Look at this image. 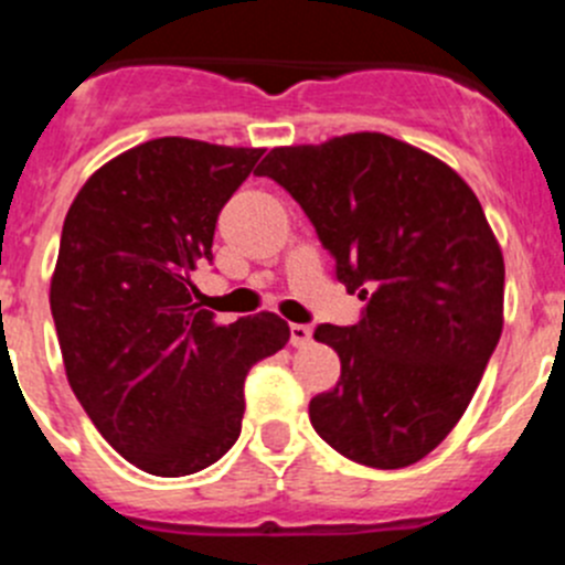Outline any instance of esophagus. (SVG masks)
Masks as SVG:
<instances>
[{"label":"esophagus","instance_id":"obj_1","mask_svg":"<svg viewBox=\"0 0 565 565\" xmlns=\"http://www.w3.org/2000/svg\"><path fill=\"white\" fill-rule=\"evenodd\" d=\"M289 342H292L295 348H303L312 342V329H309L307 323H292L289 326Z\"/></svg>","mask_w":565,"mask_h":565}]
</instances>
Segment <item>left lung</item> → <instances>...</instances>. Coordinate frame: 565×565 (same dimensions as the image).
I'll return each mask as SVG.
<instances>
[{
  "label": "left lung",
  "mask_w": 565,
  "mask_h": 565,
  "mask_svg": "<svg viewBox=\"0 0 565 565\" xmlns=\"http://www.w3.org/2000/svg\"><path fill=\"white\" fill-rule=\"evenodd\" d=\"M256 175L292 194L365 300L354 326L320 323L340 382L315 395V431L348 460L404 468L455 429L502 337L504 258L451 167L384 134L276 147Z\"/></svg>",
  "instance_id": "obj_1"
}]
</instances>
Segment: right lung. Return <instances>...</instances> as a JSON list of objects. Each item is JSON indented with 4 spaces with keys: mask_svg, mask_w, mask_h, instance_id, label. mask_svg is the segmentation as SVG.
Listing matches in <instances>:
<instances>
[{
    "mask_svg": "<svg viewBox=\"0 0 565 565\" xmlns=\"http://www.w3.org/2000/svg\"><path fill=\"white\" fill-rule=\"evenodd\" d=\"M265 150L152 139L94 172L68 209L50 287L77 402L136 468L186 477L236 443L245 376L289 326H220L194 303L223 205Z\"/></svg>",
    "mask_w": 565,
    "mask_h": 565,
    "instance_id": "add662e5",
    "label": "right lung"
}]
</instances>
